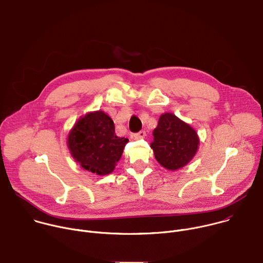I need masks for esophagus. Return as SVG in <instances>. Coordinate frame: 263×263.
Segmentation results:
<instances>
[{
    "label": "esophagus",
    "mask_w": 263,
    "mask_h": 263,
    "mask_svg": "<svg viewBox=\"0 0 263 263\" xmlns=\"http://www.w3.org/2000/svg\"><path fill=\"white\" fill-rule=\"evenodd\" d=\"M145 136H146L145 131H139L138 133L133 134V138H134V139H142V138H144Z\"/></svg>",
    "instance_id": "obj_1"
}]
</instances>
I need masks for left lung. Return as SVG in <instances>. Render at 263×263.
Wrapping results in <instances>:
<instances>
[{"instance_id":"left-lung-1","label":"left lung","mask_w":263,"mask_h":263,"mask_svg":"<svg viewBox=\"0 0 263 263\" xmlns=\"http://www.w3.org/2000/svg\"><path fill=\"white\" fill-rule=\"evenodd\" d=\"M151 142L156 160L166 170L176 171L189 163L200 143L197 132L173 114L159 118Z\"/></svg>"}]
</instances>
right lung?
I'll list each match as a JSON object with an SVG mask.
<instances>
[{
	"label": "right lung",
	"mask_w": 263,
	"mask_h": 263,
	"mask_svg": "<svg viewBox=\"0 0 263 263\" xmlns=\"http://www.w3.org/2000/svg\"><path fill=\"white\" fill-rule=\"evenodd\" d=\"M128 138L119 137L114 121L103 111L82 117L70 130L67 146L74 161L84 170L104 176L114 172Z\"/></svg>",
	"instance_id": "1"
}]
</instances>
